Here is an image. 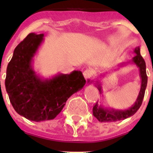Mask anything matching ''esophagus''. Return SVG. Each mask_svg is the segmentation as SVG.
Instances as JSON below:
<instances>
[{
	"instance_id": "34e87169",
	"label": "esophagus",
	"mask_w": 153,
	"mask_h": 153,
	"mask_svg": "<svg viewBox=\"0 0 153 153\" xmlns=\"http://www.w3.org/2000/svg\"><path fill=\"white\" fill-rule=\"evenodd\" d=\"M91 75H92V71L90 70H86L84 72H83V76H84V77L86 79H89V78L91 76Z\"/></svg>"
}]
</instances>
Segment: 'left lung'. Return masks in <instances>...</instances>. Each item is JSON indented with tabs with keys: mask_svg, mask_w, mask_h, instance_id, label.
Listing matches in <instances>:
<instances>
[{
	"mask_svg": "<svg viewBox=\"0 0 153 153\" xmlns=\"http://www.w3.org/2000/svg\"><path fill=\"white\" fill-rule=\"evenodd\" d=\"M133 52L136 54V56L128 63L119 64L118 69H120V67H124L125 65L129 64V63L136 65V67L139 68L140 76V79H141V87H140V93H139V95H138L136 102H134V104L132 106H130V107L126 109H116L109 107H109L104 106L102 104L99 105L98 102H97L95 106H93V116L100 122H117V121H119V120H125V119L128 118V117H132V115H134L137 112L138 109H140V106H141L143 97H144V95H145V91L147 86V79H148L146 75V67L145 60H144L143 56L140 54V47H136ZM102 76V74L100 75V78H101ZM98 78L99 77H97L96 80L95 79H88L87 83L89 84L92 83H94L95 86L97 87V89L99 90V91H100V93L102 94V83H100V81L99 80Z\"/></svg>",
	"mask_w": 153,
	"mask_h": 153,
	"instance_id": "left-lung-1",
	"label": "left lung"
}]
</instances>
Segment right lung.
<instances>
[{
  "instance_id": "1",
  "label": "right lung",
  "mask_w": 153,
  "mask_h": 153,
  "mask_svg": "<svg viewBox=\"0 0 153 153\" xmlns=\"http://www.w3.org/2000/svg\"><path fill=\"white\" fill-rule=\"evenodd\" d=\"M44 34L30 33L17 46L7 67L5 87L13 109L34 122L54 119L70 97L82 90L86 79L79 70L44 78L33 67Z\"/></svg>"
}]
</instances>
